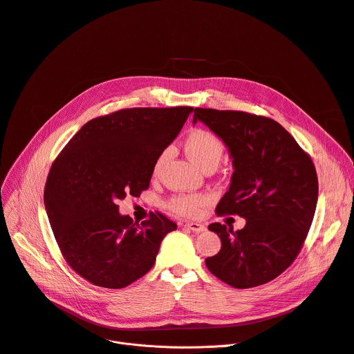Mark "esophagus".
Returning <instances> with one entry per match:
<instances>
[{
    "label": "esophagus",
    "instance_id": "obj_1",
    "mask_svg": "<svg viewBox=\"0 0 354 354\" xmlns=\"http://www.w3.org/2000/svg\"><path fill=\"white\" fill-rule=\"evenodd\" d=\"M185 226L187 227V229H190L192 232H195V233H202V232H205L206 230V226L203 223H198V221H187Z\"/></svg>",
    "mask_w": 354,
    "mask_h": 354
}]
</instances>
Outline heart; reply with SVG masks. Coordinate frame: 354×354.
<instances>
[{"instance_id":"obj_1","label":"heart","mask_w":354,"mask_h":354,"mask_svg":"<svg viewBox=\"0 0 354 354\" xmlns=\"http://www.w3.org/2000/svg\"><path fill=\"white\" fill-rule=\"evenodd\" d=\"M185 149L189 158L194 160L196 165L202 169L216 168L224 155V144L223 141L212 131L207 130H195L192 131L186 141ZM167 153H160L153 165V172L158 174L162 167ZM206 203V196L194 194V195H178L169 201V207L182 214V216H196L201 212V207Z\"/></svg>"}]
</instances>
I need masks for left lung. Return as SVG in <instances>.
Instances as JSON below:
<instances>
[{
  "instance_id": "1",
  "label": "left lung",
  "mask_w": 354,
  "mask_h": 354,
  "mask_svg": "<svg viewBox=\"0 0 354 354\" xmlns=\"http://www.w3.org/2000/svg\"><path fill=\"white\" fill-rule=\"evenodd\" d=\"M229 148L234 172L216 213L237 214L245 226L212 223L220 251L206 267L223 282L245 289L267 283L294 263L317 203V175L310 156L277 121L244 111L195 109Z\"/></svg>"
}]
</instances>
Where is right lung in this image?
Returning <instances> with one entry per match:
<instances>
[{
	"instance_id": "1",
	"label": "right lung",
	"mask_w": 354,
	"mask_h": 354,
	"mask_svg": "<svg viewBox=\"0 0 354 354\" xmlns=\"http://www.w3.org/2000/svg\"><path fill=\"white\" fill-rule=\"evenodd\" d=\"M192 107L124 109L86 122L62 149L45 185V209L66 263L88 282L118 289L145 275L176 230L162 213L141 224L117 202L148 189L159 155Z\"/></svg>"
}]
</instances>
